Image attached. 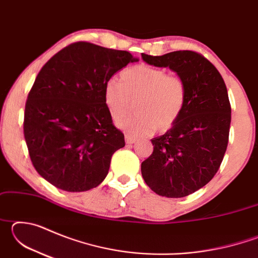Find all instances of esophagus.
Wrapping results in <instances>:
<instances>
[{"instance_id":"esophagus-1","label":"esophagus","mask_w":258,"mask_h":258,"mask_svg":"<svg viewBox=\"0 0 258 258\" xmlns=\"http://www.w3.org/2000/svg\"><path fill=\"white\" fill-rule=\"evenodd\" d=\"M125 142L127 143V145H133V143L137 142V139L130 134H125Z\"/></svg>"}]
</instances>
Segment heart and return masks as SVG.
I'll return each mask as SVG.
<instances>
[{
  "label": "heart",
  "mask_w": 258,
  "mask_h": 258,
  "mask_svg": "<svg viewBox=\"0 0 258 258\" xmlns=\"http://www.w3.org/2000/svg\"><path fill=\"white\" fill-rule=\"evenodd\" d=\"M103 98L115 119L126 115L137 100L138 112L117 125L132 135H147L176 123L185 106L186 86L180 76L165 69L137 64L121 72L120 82L109 80Z\"/></svg>",
  "instance_id": "heart-1"
}]
</instances>
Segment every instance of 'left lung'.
Wrapping results in <instances>:
<instances>
[{
    "label": "left lung",
    "mask_w": 258,
    "mask_h": 258,
    "mask_svg": "<svg viewBox=\"0 0 258 258\" xmlns=\"http://www.w3.org/2000/svg\"><path fill=\"white\" fill-rule=\"evenodd\" d=\"M141 56L148 64L176 73L186 86L180 118L151 139L154 151L141 164L143 180L161 197H186L206 185L223 160L231 123L228 90L215 66L197 52Z\"/></svg>",
    "instance_id": "obj_1"
}]
</instances>
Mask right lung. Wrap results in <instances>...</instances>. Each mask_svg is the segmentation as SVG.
Masks as SVG:
<instances>
[{"label": "right lung", "instance_id": "add662e5", "mask_svg": "<svg viewBox=\"0 0 258 258\" xmlns=\"http://www.w3.org/2000/svg\"><path fill=\"white\" fill-rule=\"evenodd\" d=\"M139 61L127 51L77 42L38 73L25 107L24 135L37 173L58 189L87 191L106 178L125 146L104 102V84Z\"/></svg>", "mask_w": 258, "mask_h": 258}]
</instances>
